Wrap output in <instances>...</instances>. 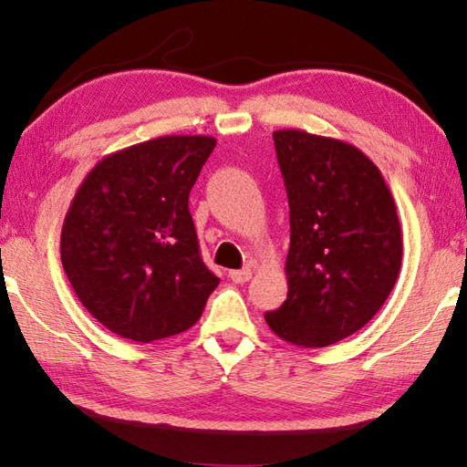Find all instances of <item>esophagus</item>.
I'll list each match as a JSON object with an SVG mask.
<instances>
[{"instance_id":"1","label":"esophagus","mask_w":467,"mask_h":467,"mask_svg":"<svg viewBox=\"0 0 467 467\" xmlns=\"http://www.w3.org/2000/svg\"><path fill=\"white\" fill-rule=\"evenodd\" d=\"M228 277H231L234 283H246L253 277V269L251 267H244V269H236L228 273Z\"/></svg>"}]
</instances>
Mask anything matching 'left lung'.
I'll return each mask as SVG.
<instances>
[{"label": "left lung", "instance_id": "1", "mask_svg": "<svg viewBox=\"0 0 467 467\" xmlns=\"http://www.w3.org/2000/svg\"><path fill=\"white\" fill-rule=\"evenodd\" d=\"M289 198L287 299L265 319L281 340L324 348L385 306L403 261L397 204L354 145L301 130L273 131Z\"/></svg>", "mask_w": 467, "mask_h": 467}]
</instances>
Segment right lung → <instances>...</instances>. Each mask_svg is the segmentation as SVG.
Segmentation results:
<instances>
[{
    "label": "right lung",
    "instance_id": "obj_1",
    "mask_svg": "<svg viewBox=\"0 0 467 467\" xmlns=\"http://www.w3.org/2000/svg\"><path fill=\"white\" fill-rule=\"evenodd\" d=\"M216 145L163 135L105 155L64 218L60 259L87 312L107 330L153 342L194 326L218 279L198 249L188 196Z\"/></svg>",
    "mask_w": 467,
    "mask_h": 467
}]
</instances>
